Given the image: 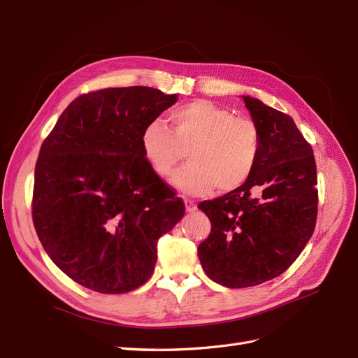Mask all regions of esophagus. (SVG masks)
<instances>
[{
    "mask_svg": "<svg viewBox=\"0 0 358 358\" xmlns=\"http://www.w3.org/2000/svg\"><path fill=\"white\" fill-rule=\"evenodd\" d=\"M185 208H187V212H194L197 209V204L194 200H189V199H185Z\"/></svg>",
    "mask_w": 358,
    "mask_h": 358,
    "instance_id": "obj_1",
    "label": "esophagus"
}]
</instances>
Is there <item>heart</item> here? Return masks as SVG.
I'll return each instance as SVG.
<instances>
[{"mask_svg":"<svg viewBox=\"0 0 358 358\" xmlns=\"http://www.w3.org/2000/svg\"><path fill=\"white\" fill-rule=\"evenodd\" d=\"M169 119L171 128L152 119L140 136L143 155L158 176H170L188 149L191 162L173 178L188 194L201 196L215 187L234 191L252 176L262 154V136L252 119L208 100L179 106Z\"/></svg>","mask_w":358,"mask_h":358,"instance_id":"1","label":"heart"}]
</instances>
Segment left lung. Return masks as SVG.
Listing matches in <instances>:
<instances>
[{"label":"left lung","mask_w":358,"mask_h":358,"mask_svg":"<svg viewBox=\"0 0 358 358\" xmlns=\"http://www.w3.org/2000/svg\"><path fill=\"white\" fill-rule=\"evenodd\" d=\"M262 136V154L249 180L199 208L212 229L199 258L215 282L246 288L282 275L315 230L317 166L312 146L289 115L243 96Z\"/></svg>","instance_id":"8db88e82"}]
</instances>
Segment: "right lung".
<instances>
[{
    "label": "right lung",
    "mask_w": 358,
    "mask_h": 358,
    "mask_svg": "<svg viewBox=\"0 0 358 358\" xmlns=\"http://www.w3.org/2000/svg\"><path fill=\"white\" fill-rule=\"evenodd\" d=\"M176 101L149 86L82 94L43 142L32 222L52 262L82 287L122 294L143 285L158 239L185 213L140 145L143 128Z\"/></svg>",
    "instance_id": "add662e5"
}]
</instances>
